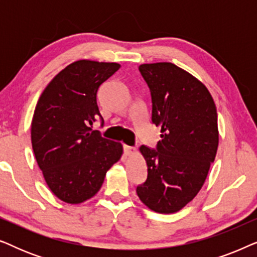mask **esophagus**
<instances>
[{"label":"esophagus","mask_w":257,"mask_h":257,"mask_svg":"<svg viewBox=\"0 0 257 257\" xmlns=\"http://www.w3.org/2000/svg\"><path fill=\"white\" fill-rule=\"evenodd\" d=\"M136 153V149L135 147H131V146H127V145H124V154L127 157H131L133 154Z\"/></svg>","instance_id":"esophagus-1"}]
</instances>
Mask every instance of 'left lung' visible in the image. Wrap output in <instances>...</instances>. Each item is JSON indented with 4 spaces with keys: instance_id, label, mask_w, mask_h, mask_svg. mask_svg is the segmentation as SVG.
I'll list each match as a JSON object with an SVG mask.
<instances>
[{
    "instance_id": "obj_1",
    "label": "left lung",
    "mask_w": 257,
    "mask_h": 257,
    "mask_svg": "<svg viewBox=\"0 0 257 257\" xmlns=\"http://www.w3.org/2000/svg\"><path fill=\"white\" fill-rule=\"evenodd\" d=\"M152 97V121L161 127L157 151L140 146L147 180L137 187L144 205L160 214L177 213L205 184L219 146L212 94L198 78L173 63L139 66Z\"/></svg>"
}]
</instances>
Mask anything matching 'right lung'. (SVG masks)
<instances>
[{"instance_id": "obj_1", "label": "right lung", "mask_w": 257, "mask_h": 257, "mask_svg": "<svg viewBox=\"0 0 257 257\" xmlns=\"http://www.w3.org/2000/svg\"><path fill=\"white\" fill-rule=\"evenodd\" d=\"M118 63L79 59L48 84L35 107L31 144L48 187L59 200L78 205L94 196L122 145L90 126L100 112L97 92Z\"/></svg>"}]
</instances>
